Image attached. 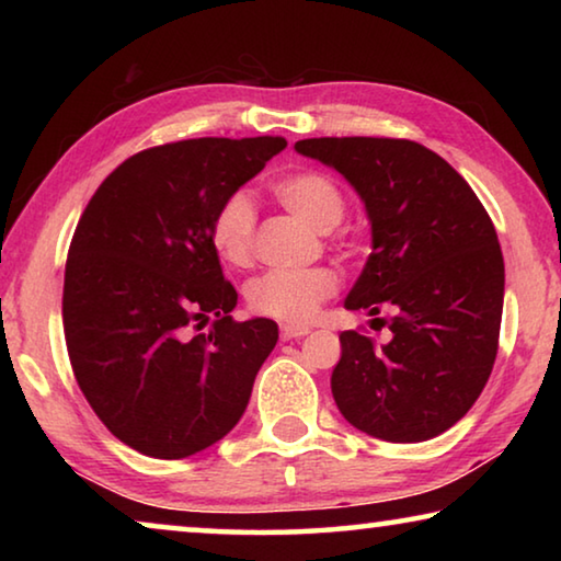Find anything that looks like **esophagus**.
<instances>
[{
	"label": "esophagus",
	"instance_id": "obj_1",
	"mask_svg": "<svg viewBox=\"0 0 561 561\" xmlns=\"http://www.w3.org/2000/svg\"><path fill=\"white\" fill-rule=\"evenodd\" d=\"M309 331H311L309 327H299V324H282V327H279V336H282V341L301 339V336H307Z\"/></svg>",
	"mask_w": 561,
	"mask_h": 561
}]
</instances>
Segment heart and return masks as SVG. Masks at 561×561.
I'll list each match as a JSON object with an SVG mask.
<instances>
[{
  "label": "heart",
  "instance_id": "obj_1",
  "mask_svg": "<svg viewBox=\"0 0 561 561\" xmlns=\"http://www.w3.org/2000/svg\"><path fill=\"white\" fill-rule=\"evenodd\" d=\"M272 195L319 232H329L344 220L346 197L334 178L319 170L282 175L270 185ZM254 205L244 193H232L217 205L210 220V244L230 267H247L254 257ZM336 274L314 270H272L254 277L244 289L247 307L254 314L304 324L317 314L319 304L336 291Z\"/></svg>",
  "mask_w": 561,
  "mask_h": 561
}]
</instances>
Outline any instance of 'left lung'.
Masks as SVG:
<instances>
[{
    "instance_id": "1",
    "label": "left lung",
    "mask_w": 561,
    "mask_h": 561,
    "mask_svg": "<svg viewBox=\"0 0 561 561\" xmlns=\"http://www.w3.org/2000/svg\"><path fill=\"white\" fill-rule=\"evenodd\" d=\"M294 148L339 170L371 220L374 252L346 309H393L383 346L341 331L339 411L388 443L435 438L478 401L497 356L505 262L495 225L458 170L413 140L307 138Z\"/></svg>"
}]
</instances>
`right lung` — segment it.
<instances>
[{"instance_id": "obj_1", "label": "right lung", "mask_w": 561, "mask_h": 561, "mask_svg": "<svg viewBox=\"0 0 561 561\" xmlns=\"http://www.w3.org/2000/svg\"><path fill=\"white\" fill-rule=\"evenodd\" d=\"M279 136L190 138L113 170L76 225L64 336L93 413L133 450L180 460L225 438L279 331L234 321L237 291L210 244L225 197L284 150ZM210 323L205 335L193 328Z\"/></svg>"}]
</instances>
